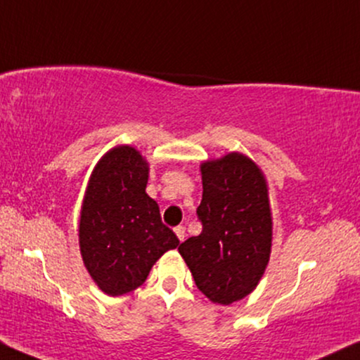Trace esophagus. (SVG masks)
Here are the masks:
<instances>
[{"mask_svg": "<svg viewBox=\"0 0 360 360\" xmlns=\"http://www.w3.org/2000/svg\"><path fill=\"white\" fill-rule=\"evenodd\" d=\"M175 231V234H176V238H179V240H184L185 239V228L184 226H176V228L174 229Z\"/></svg>", "mask_w": 360, "mask_h": 360, "instance_id": "obj_1", "label": "esophagus"}]
</instances>
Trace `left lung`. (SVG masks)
Here are the masks:
<instances>
[{"instance_id": "1", "label": "left lung", "mask_w": 360, "mask_h": 360, "mask_svg": "<svg viewBox=\"0 0 360 360\" xmlns=\"http://www.w3.org/2000/svg\"><path fill=\"white\" fill-rule=\"evenodd\" d=\"M200 236L179 252L196 287L213 303L231 304L257 287L272 245V213L265 179L248 157L231 152L201 165Z\"/></svg>"}]
</instances>
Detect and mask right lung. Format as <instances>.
<instances>
[{"label": "right lung", "instance_id": "1", "mask_svg": "<svg viewBox=\"0 0 360 360\" xmlns=\"http://www.w3.org/2000/svg\"><path fill=\"white\" fill-rule=\"evenodd\" d=\"M147 176L149 167L139 152L120 146L98 162L83 200V262L111 297L141 287L157 259L180 244L146 193Z\"/></svg>", "mask_w": 360, "mask_h": 360}]
</instances>
